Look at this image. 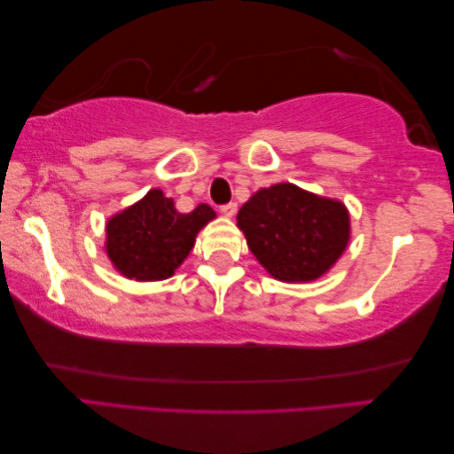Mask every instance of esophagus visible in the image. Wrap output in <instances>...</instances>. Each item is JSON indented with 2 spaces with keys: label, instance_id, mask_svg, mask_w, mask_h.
<instances>
[{
  "label": "esophagus",
  "instance_id": "esophagus-1",
  "mask_svg": "<svg viewBox=\"0 0 454 454\" xmlns=\"http://www.w3.org/2000/svg\"><path fill=\"white\" fill-rule=\"evenodd\" d=\"M221 213L225 215V217H233V215L237 213V203H225V205H221Z\"/></svg>",
  "mask_w": 454,
  "mask_h": 454
}]
</instances>
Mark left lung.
Returning a JSON list of instances; mask_svg holds the SVG:
<instances>
[{"mask_svg": "<svg viewBox=\"0 0 454 454\" xmlns=\"http://www.w3.org/2000/svg\"><path fill=\"white\" fill-rule=\"evenodd\" d=\"M237 225L257 262L281 281L319 278L350 237L344 205L289 183L257 191L237 213Z\"/></svg>", "mask_w": 454, "mask_h": 454, "instance_id": "obj_1", "label": "left lung"}]
</instances>
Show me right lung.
I'll return each instance as SVG.
<instances>
[{
    "label": "right lung",
    "mask_w": 454,
    "mask_h": 454,
    "mask_svg": "<svg viewBox=\"0 0 454 454\" xmlns=\"http://www.w3.org/2000/svg\"><path fill=\"white\" fill-rule=\"evenodd\" d=\"M211 219H215V211L209 205L178 213L173 199L154 189L108 221V257L130 279H167L191 254L199 229Z\"/></svg>",
    "instance_id": "add662e5"
}]
</instances>
